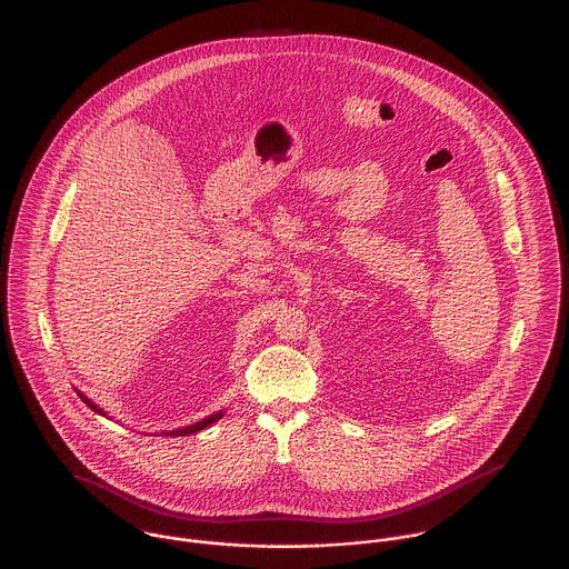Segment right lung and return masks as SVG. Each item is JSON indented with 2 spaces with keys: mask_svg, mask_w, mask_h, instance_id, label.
Masks as SVG:
<instances>
[{
  "mask_svg": "<svg viewBox=\"0 0 569 569\" xmlns=\"http://www.w3.org/2000/svg\"><path fill=\"white\" fill-rule=\"evenodd\" d=\"M76 392L80 393V398L87 402L88 407L94 411V413H99V416H103V418H110L99 405H94L88 396L80 392V390H76ZM224 416V411L220 409L217 413H212V416H208V418H203V420H199V422H194V425H188V427H181V429H173V431H160V433H153V436H162V438H181V436H192V433H199V431H203V429H208V427H212L214 422H219L220 418ZM112 420V418H110Z\"/></svg>",
  "mask_w": 569,
  "mask_h": 569,
  "instance_id": "add662e5",
  "label": "right lung"
}]
</instances>
